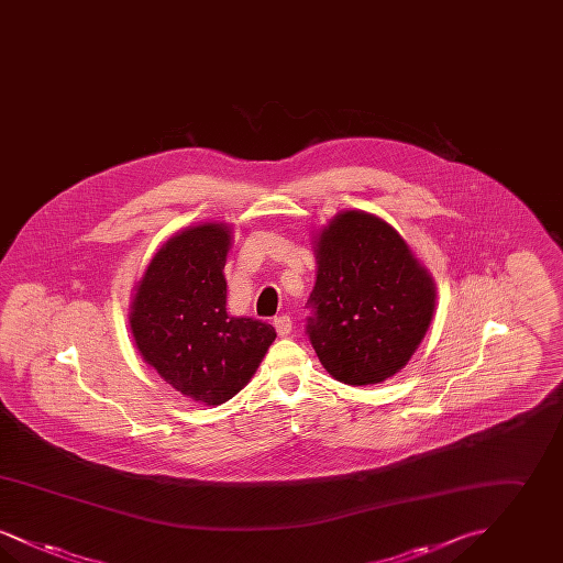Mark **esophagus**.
Returning a JSON list of instances; mask_svg holds the SVG:
<instances>
[{
	"label": "esophagus",
	"mask_w": 563,
	"mask_h": 563,
	"mask_svg": "<svg viewBox=\"0 0 563 563\" xmlns=\"http://www.w3.org/2000/svg\"><path fill=\"white\" fill-rule=\"evenodd\" d=\"M274 327H276V333H278L280 338H287V335L291 333V329H294V321H291V317L283 314V317H276V319H274Z\"/></svg>",
	"instance_id": "1"
}]
</instances>
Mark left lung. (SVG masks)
<instances>
[{
  "label": "left lung",
  "instance_id": "1",
  "mask_svg": "<svg viewBox=\"0 0 563 563\" xmlns=\"http://www.w3.org/2000/svg\"><path fill=\"white\" fill-rule=\"evenodd\" d=\"M317 246L308 340L335 379L384 382L407 365L429 329L432 278L397 230L374 214H338Z\"/></svg>",
  "mask_w": 563,
  "mask_h": 563
}]
</instances>
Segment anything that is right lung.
Wrapping results in <instances>:
<instances>
[{
	"instance_id": "add662e5",
	"label": "right lung",
	"mask_w": 563,
	"mask_h": 563,
	"mask_svg": "<svg viewBox=\"0 0 563 563\" xmlns=\"http://www.w3.org/2000/svg\"><path fill=\"white\" fill-rule=\"evenodd\" d=\"M228 246L219 223L170 239L145 269L131 314L143 358L181 395L207 405L242 390L276 338L268 322L228 317Z\"/></svg>"
}]
</instances>
